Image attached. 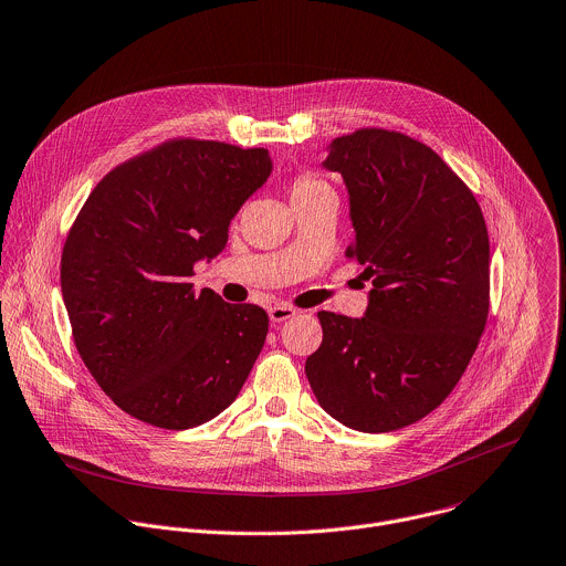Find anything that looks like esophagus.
<instances>
[{"label": "esophagus", "instance_id": "34e87169", "mask_svg": "<svg viewBox=\"0 0 566 566\" xmlns=\"http://www.w3.org/2000/svg\"><path fill=\"white\" fill-rule=\"evenodd\" d=\"M295 313H297V311H295L293 306H289V304H275V306L269 308V317H271V322H275V324L291 319Z\"/></svg>", "mask_w": 566, "mask_h": 566}]
</instances>
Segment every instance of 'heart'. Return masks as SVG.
Returning a JSON list of instances; mask_svg holds the SVG:
<instances>
[{
    "label": "heart",
    "instance_id": "heart-1",
    "mask_svg": "<svg viewBox=\"0 0 566 566\" xmlns=\"http://www.w3.org/2000/svg\"><path fill=\"white\" fill-rule=\"evenodd\" d=\"M328 191H333V188L324 177H319L317 172H302L293 179L291 200H308Z\"/></svg>",
    "mask_w": 566,
    "mask_h": 566
}]
</instances>
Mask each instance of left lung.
I'll return each mask as SVG.
<instances>
[{
	"label": "left lung",
	"mask_w": 566,
	"mask_h": 566,
	"mask_svg": "<svg viewBox=\"0 0 566 566\" xmlns=\"http://www.w3.org/2000/svg\"><path fill=\"white\" fill-rule=\"evenodd\" d=\"M344 177L373 289L364 317L319 311L306 359L319 407L348 429L409 427L460 382L489 315V233L469 186L427 144L385 128L335 137L322 164Z\"/></svg>",
	"instance_id": "left-lung-1"
}]
</instances>
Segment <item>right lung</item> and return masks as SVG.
Returning a JSON list of instances; mask_svg holds the SVG:
<instances>
[{
  "mask_svg": "<svg viewBox=\"0 0 566 566\" xmlns=\"http://www.w3.org/2000/svg\"><path fill=\"white\" fill-rule=\"evenodd\" d=\"M271 170L266 148L179 137L115 166L84 202L62 251V295L86 368L128 416L193 429L244 387L266 311L196 293L188 277L222 253Z\"/></svg>",
  "mask_w": 566,
  "mask_h": 566,
  "instance_id": "1",
  "label": "right lung"
}]
</instances>
